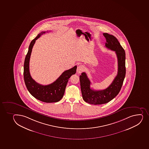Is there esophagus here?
<instances>
[{"instance_id": "1", "label": "esophagus", "mask_w": 149, "mask_h": 149, "mask_svg": "<svg viewBox=\"0 0 149 149\" xmlns=\"http://www.w3.org/2000/svg\"><path fill=\"white\" fill-rule=\"evenodd\" d=\"M84 70V67L83 65H80L77 67V72L78 73H81Z\"/></svg>"}]
</instances>
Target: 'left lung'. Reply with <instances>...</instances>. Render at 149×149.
I'll list each match as a JSON object with an SVG mask.
<instances>
[{
	"label": "left lung",
	"instance_id": "left-lung-1",
	"mask_svg": "<svg viewBox=\"0 0 149 149\" xmlns=\"http://www.w3.org/2000/svg\"><path fill=\"white\" fill-rule=\"evenodd\" d=\"M103 35L106 39V47L115 51L118 60V72L108 88L99 91L91 88V82L86 74L85 72L81 74L80 81L82 96L84 101L90 104H106L115 98L121 90L126 75V54L124 49L114 36L107 33H104Z\"/></svg>",
	"mask_w": 149,
	"mask_h": 149
}]
</instances>
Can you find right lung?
<instances>
[{
	"mask_svg": "<svg viewBox=\"0 0 149 149\" xmlns=\"http://www.w3.org/2000/svg\"><path fill=\"white\" fill-rule=\"evenodd\" d=\"M46 32H42L32 40L29 46L24 63V80L30 93L35 98L45 103H54L61 100L65 93L66 84L70 77L76 73L77 66L65 71L61 75L51 84L43 86L37 83L31 77L29 71V61L33 47L36 40Z\"/></svg>",
	"mask_w": 149,
	"mask_h": 149,
	"instance_id": "right-lung-1",
	"label": "right lung"
}]
</instances>
